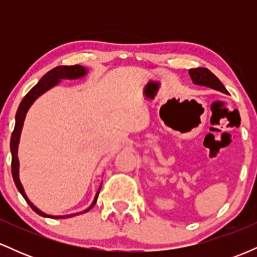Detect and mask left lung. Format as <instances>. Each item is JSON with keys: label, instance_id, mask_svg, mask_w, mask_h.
<instances>
[{"label": "left lung", "instance_id": "obj_1", "mask_svg": "<svg viewBox=\"0 0 257 257\" xmlns=\"http://www.w3.org/2000/svg\"><path fill=\"white\" fill-rule=\"evenodd\" d=\"M191 78H192L194 84L205 85V87L213 88L215 90H220L221 93H226V88L221 83L220 79L214 75L213 72L209 71L205 67H197V69L188 70Z\"/></svg>", "mask_w": 257, "mask_h": 257}]
</instances>
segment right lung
Masks as SVG:
<instances>
[{"instance_id":"1","label":"right lung","mask_w":257,"mask_h":257,"mask_svg":"<svg viewBox=\"0 0 257 257\" xmlns=\"http://www.w3.org/2000/svg\"><path fill=\"white\" fill-rule=\"evenodd\" d=\"M88 70L85 69L84 66H81V65H72V66H57L54 69L51 70L43 76L42 78L40 79V82L35 85L32 89L29 91L28 94L24 96V99L22 100L20 102L19 107H18L17 114H16V126H14V131L12 133V138H11V152H12V175H13L14 182H16L17 188L19 190V192L22 193V196L24 197L28 204L31 206V209L34 211H36L38 215L44 217H52V219H65V217H71L75 216L77 214H72V215H66V216H53V215H47L43 211H41L40 209L36 208L32 203L29 200L28 196H26L24 187H23L22 182L19 180V159H18V144H19V139H20V133H22L23 129V124H24V119L26 116V112H28L30 106L34 104V101L36 100L38 96L42 95L43 93H46L47 90H49L51 88L57 85L61 79H77V78H82L83 76L87 75ZM100 188L101 186L99 187L98 192H96L95 198H94L93 203L88 209H85L84 211L79 214H83L89 211L94 205H95L96 199H98L99 192H100Z\"/></svg>"}]
</instances>
